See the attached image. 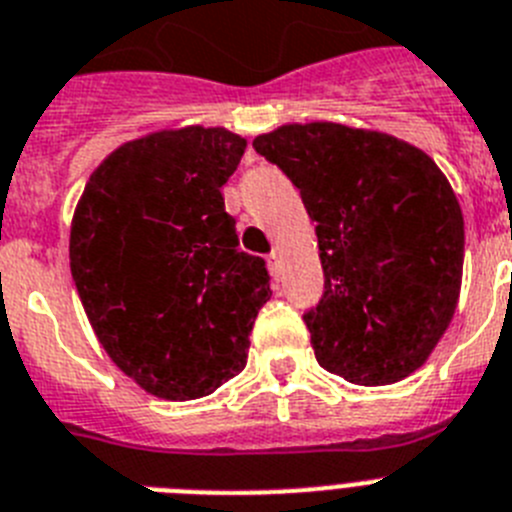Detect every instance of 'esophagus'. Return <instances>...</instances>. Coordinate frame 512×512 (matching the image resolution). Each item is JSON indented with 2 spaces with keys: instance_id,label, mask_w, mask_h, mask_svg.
<instances>
[{
  "instance_id": "obj_1",
  "label": "esophagus",
  "mask_w": 512,
  "mask_h": 512,
  "mask_svg": "<svg viewBox=\"0 0 512 512\" xmlns=\"http://www.w3.org/2000/svg\"><path fill=\"white\" fill-rule=\"evenodd\" d=\"M268 265H270V270H273V273H278V268H281V257H278V252H270Z\"/></svg>"
}]
</instances>
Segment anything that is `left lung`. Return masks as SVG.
Wrapping results in <instances>:
<instances>
[{"instance_id": "left-lung-1", "label": "left lung", "mask_w": 512, "mask_h": 512, "mask_svg": "<svg viewBox=\"0 0 512 512\" xmlns=\"http://www.w3.org/2000/svg\"><path fill=\"white\" fill-rule=\"evenodd\" d=\"M317 221L324 293L304 314L324 371L397 384L428 361L459 304L464 213L417 146L342 123H286L252 141Z\"/></svg>"}]
</instances>
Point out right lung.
Returning a JSON list of instances; mask_svg holds the SVG:
<instances>
[{
  "label": "right lung",
  "instance_id": "1",
  "mask_svg": "<svg viewBox=\"0 0 512 512\" xmlns=\"http://www.w3.org/2000/svg\"><path fill=\"white\" fill-rule=\"evenodd\" d=\"M247 139L164 128L110 151L74 208L71 278L110 361L159 399L208 397L247 363L270 299L265 260L239 252L221 185Z\"/></svg>",
  "mask_w": 512,
  "mask_h": 512
}]
</instances>
